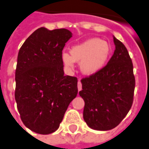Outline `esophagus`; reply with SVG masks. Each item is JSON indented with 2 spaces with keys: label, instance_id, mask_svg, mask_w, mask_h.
I'll return each instance as SVG.
<instances>
[{
  "label": "esophagus",
  "instance_id": "obj_1",
  "mask_svg": "<svg viewBox=\"0 0 149 149\" xmlns=\"http://www.w3.org/2000/svg\"><path fill=\"white\" fill-rule=\"evenodd\" d=\"M77 88H78V91H80L82 89V84L80 82V80H79L77 83Z\"/></svg>",
  "mask_w": 149,
  "mask_h": 149
}]
</instances>
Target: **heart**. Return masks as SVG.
Here are the masks:
<instances>
[{"mask_svg": "<svg viewBox=\"0 0 149 149\" xmlns=\"http://www.w3.org/2000/svg\"><path fill=\"white\" fill-rule=\"evenodd\" d=\"M111 51V46L107 41L98 38H89L72 47L70 54L63 53L61 61L69 69L73 68L74 62H80L81 72L86 76H92L103 69Z\"/></svg>", "mask_w": 149, "mask_h": 149, "instance_id": "heart-1", "label": "heart"}]
</instances>
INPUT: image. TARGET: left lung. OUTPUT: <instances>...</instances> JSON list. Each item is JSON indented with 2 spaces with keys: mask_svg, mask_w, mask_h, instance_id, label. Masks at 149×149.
Listing matches in <instances>:
<instances>
[{
  "mask_svg": "<svg viewBox=\"0 0 149 149\" xmlns=\"http://www.w3.org/2000/svg\"><path fill=\"white\" fill-rule=\"evenodd\" d=\"M115 49L107 65L81 80L79 92L84 101L83 117L92 130H112L130 110L135 88L131 58L124 44L114 36Z\"/></svg>",
  "mask_w": 149,
  "mask_h": 149,
  "instance_id": "obj_1",
  "label": "left lung"
}]
</instances>
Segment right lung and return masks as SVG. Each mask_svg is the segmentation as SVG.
<instances>
[{
	"label": "right lung",
	"mask_w": 149,
	"mask_h": 149,
	"mask_svg": "<svg viewBox=\"0 0 149 149\" xmlns=\"http://www.w3.org/2000/svg\"><path fill=\"white\" fill-rule=\"evenodd\" d=\"M72 36L65 28L40 27L19 49L15 99L22 122L35 133L45 135L57 130L77 95V78L64 75L61 61Z\"/></svg>",
	"instance_id": "add662e5"
}]
</instances>
